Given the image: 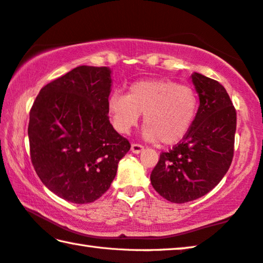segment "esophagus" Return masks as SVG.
<instances>
[{
	"label": "esophagus",
	"mask_w": 263,
	"mask_h": 263,
	"mask_svg": "<svg viewBox=\"0 0 263 263\" xmlns=\"http://www.w3.org/2000/svg\"><path fill=\"white\" fill-rule=\"evenodd\" d=\"M131 151H132V153H135V154H139L140 152L144 151V146H141L139 144H132Z\"/></svg>",
	"instance_id": "esophagus-1"
}]
</instances>
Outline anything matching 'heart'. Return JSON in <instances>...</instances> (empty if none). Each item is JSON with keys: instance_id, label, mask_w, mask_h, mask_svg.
I'll use <instances>...</instances> for the list:
<instances>
[{"instance_id": "obj_1", "label": "heart", "mask_w": 263, "mask_h": 263, "mask_svg": "<svg viewBox=\"0 0 263 263\" xmlns=\"http://www.w3.org/2000/svg\"><path fill=\"white\" fill-rule=\"evenodd\" d=\"M198 97L192 87L169 79H144L130 85L127 94L112 93L107 109L114 127L127 135L144 114V137L175 145L187 135L197 116Z\"/></svg>"}]
</instances>
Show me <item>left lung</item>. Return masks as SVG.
Masks as SVG:
<instances>
[{
    "label": "left lung",
    "instance_id": "left-lung-1",
    "mask_svg": "<svg viewBox=\"0 0 263 263\" xmlns=\"http://www.w3.org/2000/svg\"><path fill=\"white\" fill-rule=\"evenodd\" d=\"M192 83L200 101L192 126L173 149L161 153L151 174L156 192L175 203L212 191L230 168L235 147L237 114L226 88L197 72Z\"/></svg>",
    "mask_w": 263,
    "mask_h": 263
}]
</instances>
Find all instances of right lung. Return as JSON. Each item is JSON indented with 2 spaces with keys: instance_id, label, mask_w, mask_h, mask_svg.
Segmentation results:
<instances>
[{
  "instance_id": "right-lung-1",
  "label": "right lung",
  "mask_w": 263,
  "mask_h": 263,
  "mask_svg": "<svg viewBox=\"0 0 263 263\" xmlns=\"http://www.w3.org/2000/svg\"><path fill=\"white\" fill-rule=\"evenodd\" d=\"M111 70L77 66L37 94L30 111L28 140L36 175L52 193L89 203L110 187L127 139L109 122Z\"/></svg>"
}]
</instances>
